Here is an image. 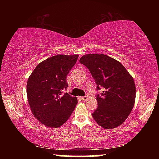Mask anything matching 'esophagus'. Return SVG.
<instances>
[{
  "label": "esophagus",
  "mask_w": 159,
  "mask_h": 159,
  "mask_svg": "<svg viewBox=\"0 0 159 159\" xmlns=\"http://www.w3.org/2000/svg\"><path fill=\"white\" fill-rule=\"evenodd\" d=\"M88 95H85V96H84V97H82L81 99H82L83 101H85L86 99H88Z\"/></svg>",
  "instance_id": "obj_1"
}]
</instances>
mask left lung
I'll return each instance as SVG.
<instances>
[{"label":"left lung","mask_w":159,"mask_h":159,"mask_svg":"<svg viewBox=\"0 0 159 159\" xmlns=\"http://www.w3.org/2000/svg\"><path fill=\"white\" fill-rule=\"evenodd\" d=\"M79 61L89 69L97 84V90L104 88L101 96L97 95L98 109L92 116L104 129L122 124L133 109L136 88L133 78L123 64L103 54H87Z\"/></svg>","instance_id":"8db88e82"}]
</instances>
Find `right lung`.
Returning a JSON list of instances; mask_svg holds the SVG:
<instances>
[{"instance_id":"add662e5","label":"right lung","mask_w":159,"mask_h":159,"mask_svg":"<svg viewBox=\"0 0 159 159\" xmlns=\"http://www.w3.org/2000/svg\"><path fill=\"white\" fill-rule=\"evenodd\" d=\"M79 55H57L41 61L29 77L26 85L28 102L34 117L45 126L59 128L66 123L78 103L62 90L66 78L76 64Z\"/></svg>"}]
</instances>
